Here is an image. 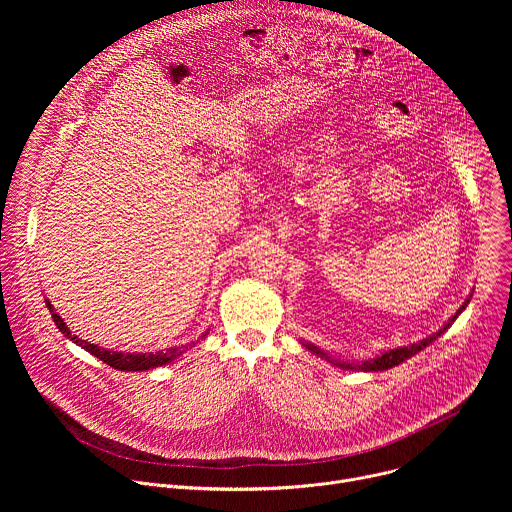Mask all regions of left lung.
Returning a JSON list of instances; mask_svg holds the SVG:
<instances>
[{
	"mask_svg": "<svg viewBox=\"0 0 512 512\" xmlns=\"http://www.w3.org/2000/svg\"><path fill=\"white\" fill-rule=\"evenodd\" d=\"M468 302H470V298L464 302V306L452 316V320L442 328V330H437L435 334H431L429 338H423L421 342H415V344H411V346H401V348H393V350H389V352H383L381 356H377V358H373V360H367V362H340V360H332L336 367H340V369H350V371H387V369H393L395 364H401L403 360H407L409 356H413V354H417L419 350H423L429 342H433L437 336H442L448 328H450V324L462 314V310L468 306ZM308 350H312L314 354H318V356H322V358H328L330 360V356H326V352H322L320 348H316L314 344H304Z\"/></svg>",
	"mask_w": 512,
	"mask_h": 512,
	"instance_id": "left-lung-1",
	"label": "left lung"
}]
</instances>
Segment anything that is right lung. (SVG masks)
<instances>
[{
  "label": "right lung",
  "instance_id": "add662e5",
  "mask_svg": "<svg viewBox=\"0 0 512 512\" xmlns=\"http://www.w3.org/2000/svg\"><path fill=\"white\" fill-rule=\"evenodd\" d=\"M48 308H50V312H52L54 324L58 326V330H60L66 338H70L75 344L83 346L87 352H91L93 356L101 358L103 362L109 364V367H113V369H117V371H148V369H156V367H162V364H168V362L176 360V358L182 354V350H178V348H166V350H158V352H154V354H135V352L131 354V352H111V350H105V348H101V346H97V344L85 342V340H81L79 336L70 334V330L66 328L64 320L52 310L50 304H48Z\"/></svg>",
  "mask_w": 512,
  "mask_h": 512
}]
</instances>
